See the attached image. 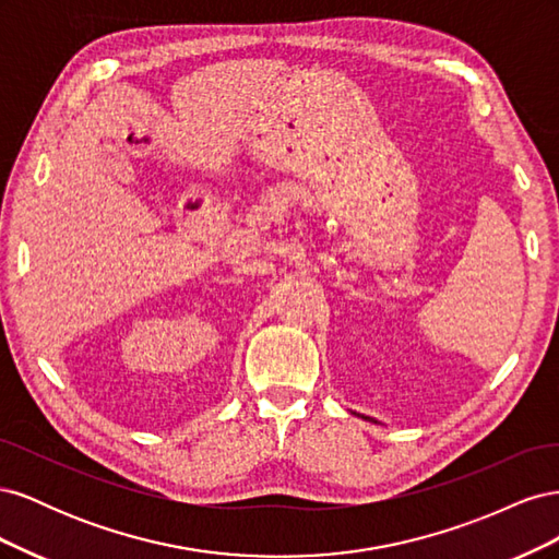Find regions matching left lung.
Masks as SVG:
<instances>
[{
	"label": "left lung",
	"instance_id": "obj_1",
	"mask_svg": "<svg viewBox=\"0 0 559 559\" xmlns=\"http://www.w3.org/2000/svg\"><path fill=\"white\" fill-rule=\"evenodd\" d=\"M368 419H370V417H368ZM370 421H376V419H370Z\"/></svg>",
	"mask_w": 559,
	"mask_h": 559
}]
</instances>
